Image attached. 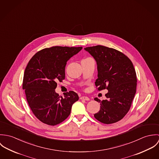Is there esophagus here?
I'll return each mask as SVG.
<instances>
[{
  "label": "esophagus",
  "instance_id": "esophagus-1",
  "mask_svg": "<svg viewBox=\"0 0 159 159\" xmlns=\"http://www.w3.org/2000/svg\"><path fill=\"white\" fill-rule=\"evenodd\" d=\"M80 99H81V100H87V101H89V100H90L89 97H86V96H82V97H81Z\"/></svg>",
  "mask_w": 159,
  "mask_h": 159
}]
</instances>
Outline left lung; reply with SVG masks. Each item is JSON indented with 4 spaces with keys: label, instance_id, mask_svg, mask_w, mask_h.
Wrapping results in <instances>:
<instances>
[{
    "label": "left lung",
    "instance_id": "obj_1",
    "mask_svg": "<svg viewBox=\"0 0 159 159\" xmlns=\"http://www.w3.org/2000/svg\"><path fill=\"white\" fill-rule=\"evenodd\" d=\"M95 60L98 90L108 89L107 99L100 101V111L94 114L98 121L107 124L122 119L127 113L136 91V72L131 61L121 52L104 46L84 48Z\"/></svg>",
    "mask_w": 159,
    "mask_h": 159
}]
</instances>
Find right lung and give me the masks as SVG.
Here are the masks:
<instances>
[{
	"instance_id": "right-lung-1",
	"label": "right lung",
	"mask_w": 159,
	"mask_h": 159,
	"mask_svg": "<svg viewBox=\"0 0 159 159\" xmlns=\"http://www.w3.org/2000/svg\"><path fill=\"white\" fill-rule=\"evenodd\" d=\"M82 47L53 46L37 52L24 71L23 89L33 113L49 125L60 124L68 117L78 94L69 91L63 98L55 89L57 82L65 79L67 62Z\"/></svg>"
}]
</instances>
